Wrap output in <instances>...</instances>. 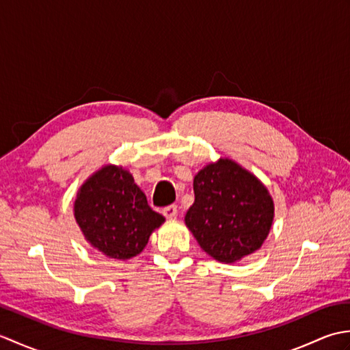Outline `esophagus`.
<instances>
[{"label":"esophagus","mask_w":350,"mask_h":350,"mask_svg":"<svg viewBox=\"0 0 350 350\" xmlns=\"http://www.w3.org/2000/svg\"><path fill=\"white\" fill-rule=\"evenodd\" d=\"M163 217L168 218V219H174L177 217V206L176 204H171V206H167L163 207Z\"/></svg>","instance_id":"1"}]
</instances>
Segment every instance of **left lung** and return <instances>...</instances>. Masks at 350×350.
Wrapping results in <instances>:
<instances>
[{"label": "left lung", "instance_id": "left-lung-1", "mask_svg": "<svg viewBox=\"0 0 350 350\" xmlns=\"http://www.w3.org/2000/svg\"><path fill=\"white\" fill-rule=\"evenodd\" d=\"M194 204L185 224L198 245L221 263L256 252L273 222V200L257 177L239 163L219 158L194 177Z\"/></svg>", "mask_w": 350, "mask_h": 350}]
</instances>
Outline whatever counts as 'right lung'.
<instances>
[{"label":"right lung","instance_id":"obj_1","mask_svg":"<svg viewBox=\"0 0 350 350\" xmlns=\"http://www.w3.org/2000/svg\"><path fill=\"white\" fill-rule=\"evenodd\" d=\"M73 215L85 241L109 258L138 256L165 218L147 203L128 170L103 165L81 185Z\"/></svg>","mask_w":350,"mask_h":350}]
</instances>
